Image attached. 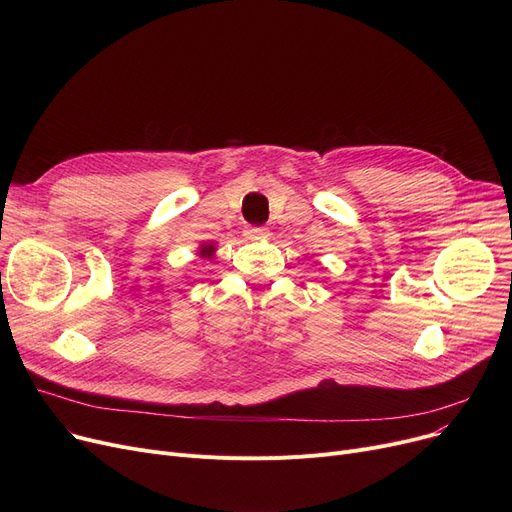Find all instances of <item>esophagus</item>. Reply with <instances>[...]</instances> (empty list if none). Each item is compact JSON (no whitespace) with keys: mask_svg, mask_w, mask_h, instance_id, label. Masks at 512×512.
<instances>
[{"mask_svg":"<svg viewBox=\"0 0 512 512\" xmlns=\"http://www.w3.org/2000/svg\"><path fill=\"white\" fill-rule=\"evenodd\" d=\"M245 236L257 240V238L267 236V230H265V228H259V226H247V228H245Z\"/></svg>","mask_w":512,"mask_h":512,"instance_id":"34e87169","label":"esophagus"}]
</instances>
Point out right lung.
<instances>
[{"instance_id":"right-lung-1","label":"right lung","mask_w":512,"mask_h":512,"mask_svg":"<svg viewBox=\"0 0 512 512\" xmlns=\"http://www.w3.org/2000/svg\"><path fill=\"white\" fill-rule=\"evenodd\" d=\"M211 251H213V247H203V251H201V253H207V255H209Z\"/></svg>"}]
</instances>
